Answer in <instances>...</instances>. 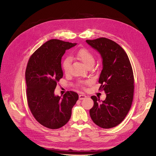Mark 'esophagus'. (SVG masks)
<instances>
[{
    "instance_id": "esophagus-1",
    "label": "esophagus",
    "mask_w": 156,
    "mask_h": 156,
    "mask_svg": "<svg viewBox=\"0 0 156 156\" xmlns=\"http://www.w3.org/2000/svg\"><path fill=\"white\" fill-rule=\"evenodd\" d=\"M86 97H87L86 95L81 94V95H79V99H80V100H83V99H85Z\"/></svg>"
}]
</instances>
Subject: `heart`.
<instances>
[{
  "instance_id": "heart-1",
  "label": "heart",
  "mask_w": 156,
  "mask_h": 156,
  "mask_svg": "<svg viewBox=\"0 0 156 156\" xmlns=\"http://www.w3.org/2000/svg\"><path fill=\"white\" fill-rule=\"evenodd\" d=\"M78 58L82 61L87 66H94L95 62V59L94 54L86 48H81L77 52ZM71 64V57H66L62 62V68L65 73H68L70 70Z\"/></svg>"
}]
</instances>
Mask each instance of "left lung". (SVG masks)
Instances as JSON below:
<instances>
[{
    "instance_id": "1",
    "label": "left lung",
    "mask_w": 156,
    "mask_h": 156,
    "mask_svg": "<svg viewBox=\"0 0 156 156\" xmlns=\"http://www.w3.org/2000/svg\"><path fill=\"white\" fill-rule=\"evenodd\" d=\"M86 42L99 52L102 70L99 82L106 94L104 101L92 96L94 104L90 115L95 124L111 128L120 124L128 113L133 102L134 78L128 57L120 45L106 38L87 40Z\"/></svg>"
}]
</instances>
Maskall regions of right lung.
<instances>
[{"instance_id": "add662e5", "label": "right lung", "mask_w": 156, "mask_h": 156, "mask_svg": "<svg viewBox=\"0 0 156 156\" xmlns=\"http://www.w3.org/2000/svg\"><path fill=\"white\" fill-rule=\"evenodd\" d=\"M77 44L52 39L31 55L25 71L29 108L40 124L50 129L65 125L71 109L78 99L77 93L68 91L62 97L55 95L57 82L63 76L61 59L66 51Z\"/></svg>"}]
</instances>
